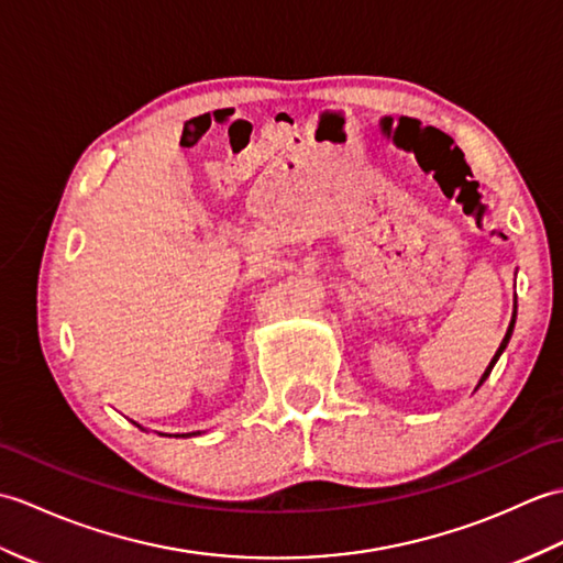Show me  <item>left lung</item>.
<instances>
[{"label": "left lung", "mask_w": 563, "mask_h": 563, "mask_svg": "<svg viewBox=\"0 0 563 563\" xmlns=\"http://www.w3.org/2000/svg\"><path fill=\"white\" fill-rule=\"evenodd\" d=\"M512 327H516V317H512V319H510V327H508V331H506V339H504V341H500V349L496 351V355H494V361H492V363H488V367H486V373H484V375H482V379H479V387L484 385V382H486V377H488V375H492V369H494L496 361H498V357H500V353H504V351H506V345H508V341H510V333H512Z\"/></svg>", "instance_id": "1"}]
</instances>
